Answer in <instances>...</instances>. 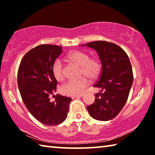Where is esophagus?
<instances>
[{
  "label": "esophagus",
  "mask_w": 155,
  "mask_h": 155,
  "mask_svg": "<svg viewBox=\"0 0 155 155\" xmlns=\"http://www.w3.org/2000/svg\"><path fill=\"white\" fill-rule=\"evenodd\" d=\"M83 95L81 94V95H76V96H72V98L74 99V98H80V97H82Z\"/></svg>",
  "instance_id": "1"
}]
</instances>
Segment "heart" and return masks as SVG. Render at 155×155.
<instances>
[{
    "mask_svg": "<svg viewBox=\"0 0 155 155\" xmlns=\"http://www.w3.org/2000/svg\"><path fill=\"white\" fill-rule=\"evenodd\" d=\"M70 61L81 67V74L85 75L90 79L98 77L101 70V64L97 59H90L89 54L81 51H73L68 55ZM52 74L55 79L61 81L64 78L63 64L60 59L54 62L52 68ZM89 85V80L83 77L77 80H70L65 82L61 88V92L67 96H76L83 94Z\"/></svg>",
    "mask_w": 155,
    "mask_h": 155,
    "instance_id": "1",
    "label": "heart"
}]
</instances>
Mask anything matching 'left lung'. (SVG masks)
I'll list each match as a JSON object with an SVG mask.
<instances>
[{"label":"left lung","instance_id":"left-lung-1","mask_svg":"<svg viewBox=\"0 0 155 155\" xmlns=\"http://www.w3.org/2000/svg\"><path fill=\"white\" fill-rule=\"evenodd\" d=\"M85 46L95 50L102 65L94 85L101 92L96 94L95 101L87 109L94 119L108 121L117 116L127 103L133 82L132 66L124 50L114 43L96 41L81 45Z\"/></svg>","mask_w":155,"mask_h":155}]
</instances>
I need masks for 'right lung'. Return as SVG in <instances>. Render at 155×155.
I'll return each instance as SVG.
<instances>
[{
	"label": "right lung",
	"mask_w": 155,
	"mask_h": 155,
	"mask_svg": "<svg viewBox=\"0 0 155 155\" xmlns=\"http://www.w3.org/2000/svg\"><path fill=\"white\" fill-rule=\"evenodd\" d=\"M61 52L62 47L57 45L38 46L25 54L18 68V86L23 103L36 120L47 126L58 125L66 119L72 101L59 94L53 102L49 98L56 92L57 81L52 68Z\"/></svg>",
	"instance_id": "1"
}]
</instances>
